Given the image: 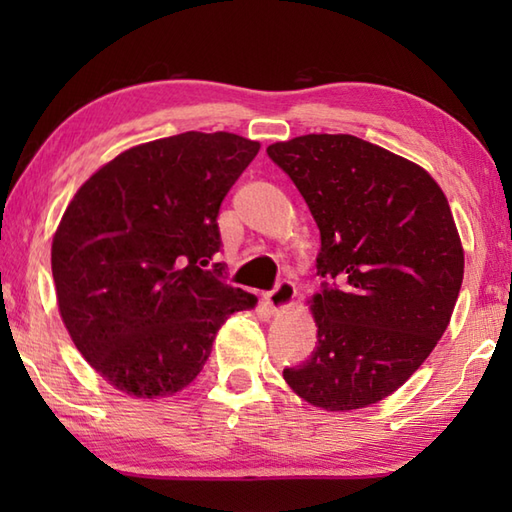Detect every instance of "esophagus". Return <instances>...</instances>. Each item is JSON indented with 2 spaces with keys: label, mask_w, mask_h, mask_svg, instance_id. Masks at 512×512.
<instances>
[{
  "label": "esophagus",
  "mask_w": 512,
  "mask_h": 512,
  "mask_svg": "<svg viewBox=\"0 0 512 512\" xmlns=\"http://www.w3.org/2000/svg\"><path fill=\"white\" fill-rule=\"evenodd\" d=\"M295 297H297V286L292 284V281L284 279L279 281L273 290L266 292V303L273 310H281V308H288L290 303L295 301Z\"/></svg>",
  "instance_id": "34e87169"
}]
</instances>
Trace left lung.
<instances>
[{"instance_id": "obj_1", "label": "left lung", "mask_w": 512, "mask_h": 512, "mask_svg": "<svg viewBox=\"0 0 512 512\" xmlns=\"http://www.w3.org/2000/svg\"><path fill=\"white\" fill-rule=\"evenodd\" d=\"M319 226L317 347L286 367L314 407L361 409L405 383L447 330L464 277L449 202L427 171L350 134L266 149Z\"/></svg>"}]
</instances>
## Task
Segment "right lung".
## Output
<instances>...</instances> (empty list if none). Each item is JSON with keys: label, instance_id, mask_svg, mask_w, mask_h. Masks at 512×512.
<instances>
[{"label": "right lung", "instance_id": "1", "mask_svg": "<svg viewBox=\"0 0 512 512\" xmlns=\"http://www.w3.org/2000/svg\"><path fill=\"white\" fill-rule=\"evenodd\" d=\"M259 143L187 132L123 151L76 191L52 239L61 319L85 361L138 398L202 372L255 297L226 284L217 213Z\"/></svg>", "mask_w": 512, "mask_h": 512}]
</instances>
